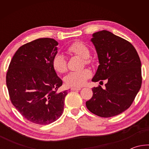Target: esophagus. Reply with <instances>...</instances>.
<instances>
[{
  "label": "esophagus",
  "instance_id": "esophagus-1",
  "mask_svg": "<svg viewBox=\"0 0 149 149\" xmlns=\"http://www.w3.org/2000/svg\"><path fill=\"white\" fill-rule=\"evenodd\" d=\"M81 89V87H72L71 88L72 91H79Z\"/></svg>",
  "mask_w": 149,
  "mask_h": 149
}]
</instances>
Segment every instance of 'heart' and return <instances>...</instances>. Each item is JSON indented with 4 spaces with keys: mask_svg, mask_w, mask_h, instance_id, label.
Segmentation results:
<instances>
[{
    "mask_svg": "<svg viewBox=\"0 0 149 149\" xmlns=\"http://www.w3.org/2000/svg\"><path fill=\"white\" fill-rule=\"evenodd\" d=\"M68 52L70 54L81 57L85 64H90L92 60L90 58V50L86 45L81 41H75L68 47ZM52 67L58 73L63 74L68 69L67 60L64 55L57 54L52 59ZM91 76V72L89 69H84L79 71L72 72L64 77V81L67 85L72 87L83 86L87 80Z\"/></svg>",
    "mask_w": 149,
    "mask_h": 149,
    "instance_id": "heart-1",
    "label": "heart"
}]
</instances>
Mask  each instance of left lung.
<instances>
[{
	"label": "left lung",
	"instance_id": "1",
	"mask_svg": "<svg viewBox=\"0 0 149 149\" xmlns=\"http://www.w3.org/2000/svg\"><path fill=\"white\" fill-rule=\"evenodd\" d=\"M91 41L99 62L92 81L106 79L107 83L104 89L100 85L93 88V97L86 107L100 117L114 116L130 107L141 89V60L129 41L108 31L93 33Z\"/></svg>",
	"mask_w": 149,
	"mask_h": 149
}]
</instances>
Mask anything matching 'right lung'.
Instances as JSON below:
<instances>
[{
    "label": "right lung",
    "mask_w": 149,
    "mask_h": 149,
    "mask_svg": "<svg viewBox=\"0 0 149 149\" xmlns=\"http://www.w3.org/2000/svg\"><path fill=\"white\" fill-rule=\"evenodd\" d=\"M58 42L41 38L22 45L14 54L6 74L11 102L26 120L47 125L64 110L68 91L59 92L62 81L52 67Z\"/></svg>",
    "instance_id": "1"
}]
</instances>
